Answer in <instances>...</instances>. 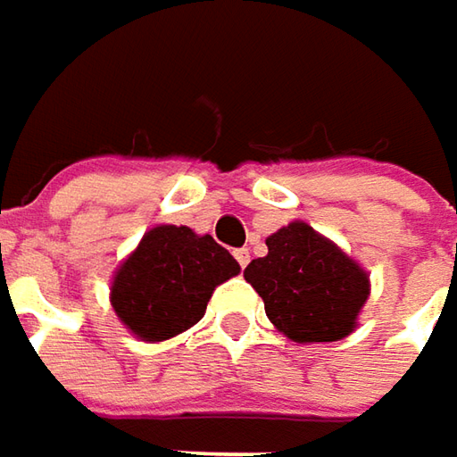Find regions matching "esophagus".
Returning a JSON list of instances; mask_svg holds the SVG:
<instances>
[{
  "mask_svg": "<svg viewBox=\"0 0 457 457\" xmlns=\"http://www.w3.org/2000/svg\"><path fill=\"white\" fill-rule=\"evenodd\" d=\"M234 256H237V262H238V267L244 270L246 264H249V249H237L234 252Z\"/></svg>",
  "mask_w": 457,
  "mask_h": 457,
  "instance_id": "obj_1",
  "label": "esophagus"
}]
</instances>
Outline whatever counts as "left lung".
<instances>
[{
  "label": "left lung",
  "instance_id": "obj_1",
  "mask_svg": "<svg viewBox=\"0 0 457 457\" xmlns=\"http://www.w3.org/2000/svg\"><path fill=\"white\" fill-rule=\"evenodd\" d=\"M267 249L244 270L267 318L297 343L345 338L369 297L366 272L303 220L272 234Z\"/></svg>",
  "mask_w": 457,
  "mask_h": 457
}]
</instances>
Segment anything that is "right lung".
<instances>
[{"label": "right lung", "instance_id": "right-lung-1", "mask_svg": "<svg viewBox=\"0 0 457 457\" xmlns=\"http://www.w3.org/2000/svg\"><path fill=\"white\" fill-rule=\"evenodd\" d=\"M234 274L238 262L213 237L157 226L119 267L112 305L142 341H167L198 323L213 290Z\"/></svg>", "mask_w": 457, "mask_h": 457}]
</instances>
